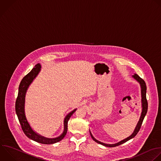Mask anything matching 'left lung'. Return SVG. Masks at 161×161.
<instances>
[{"instance_id":"8db88e82","label":"left lung","mask_w":161,"mask_h":161,"mask_svg":"<svg viewBox=\"0 0 161 161\" xmlns=\"http://www.w3.org/2000/svg\"><path fill=\"white\" fill-rule=\"evenodd\" d=\"M133 77L136 80L140 83V86H141V88H142V114H141V116H140V120L134 130V132L132 133V135L131 136H130L129 137H128L127 138L119 142V143H116V144H113V145H109V144H105V143H102L98 140H97L91 134L90 131V135H91V136L92 138H93V140L96 142L97 143H99V144H101L102 145H104L105 147H116V146H118V145H120L124 143H125L126 142H127L128 140L133 138V137H135L136 134L138 133V131H140V128H141V126L142 125V123H143V121L144 119V118L147 113V110H148V102H147V97H146V92H147V86H146V83L145 82V81L141 78L138 75L136 74H135V75L133 76Z\"/></svg>"}]
</instances>
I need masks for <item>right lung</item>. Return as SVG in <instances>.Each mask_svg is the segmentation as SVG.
Returning a JSON list of instances; mask_svg holds the SVG:
<instances>
[{
	"label": "right lung",
	"instance_id": "obj_1",
	"mask_svg": "<svg viewBox=\"0 0 161 161\" xmlns=\"http://www.w3.org/2000/svg\"><path fill=\"white\" fill-rule=\"evenodd\" d=\"M40 68H41L40 65L39 64H37L35 66V68H33L32 70L22 79L19 86L18 94L16 100L15 109H16V113L18 118L19 123L21 125V128L24 133L26 135L27 137H28L29 138L36 142H38L42 144H53L61 141L65 136L68 131V122L69 118H71V116L73 115V114L76 111V109L73 110L66 116L64 121V132L61 136H59L58 138H47L36 134L33 131L30 125L28 124L25 114V109H24L25 97V94H26V92L27 90L28 87L29 86L30 83L32 82L33 79L38 74L40 70Z\"/></svg>",
	"mask_w": 161,
	"mask_h": 161
}]
</instances>
